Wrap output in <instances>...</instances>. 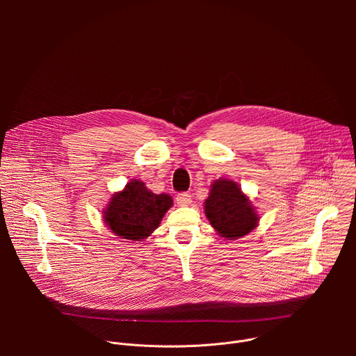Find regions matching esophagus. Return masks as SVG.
I'll use <instances>...</instances> for the list:
<instances>
[{
    "label": "esophagus",
    "instance_id": "1",
    "mask_svg": "<svg viewBox=\"0 0 356 356\" xmlns=\"http://www.w3.org/2000/svg\"><path fill=\"white\" fill-rule=\"evenodd\" d=\"M176 202H177V206H180V207H187L191 202V195L187 194V193H180V194L176 195Z\"/></svg>",
    "mask_w": 356,
    "mask_h": 356
}]
</instances>
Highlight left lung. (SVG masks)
<instances>
[{"label": "left lung", "instance_id": "1", "mask_svg": "<svg viewBox=\"0 0 356 356\" xmlns=\"http://www.w3.org/2000/svg\"><path fill=\"white\" fill-rule=\"evenodd\" d=\"M204 213L211 227L225 239H238L255 229L259 216L241 187L228 179L211 184L204 202Z\"/></svg>", "mask_w": 356, "mask_h": 356}]
</instances>
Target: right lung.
<instances>
[{"label":"right lung","instance_id":"1","mask_svg":"<svg viewBox=\"0 0 356 356\" xmlns=\"http://www.w3.org/2000/svg\"><path fill=\"white\" fill-rule=\"evenodd\" d=\"M173 206L169 194H155L140 180H131L122 191L113 194L103 218L114 235L142 241L154 232Z\"/></svg>","mask_w":356,"mask_h":356}]
</instances>
